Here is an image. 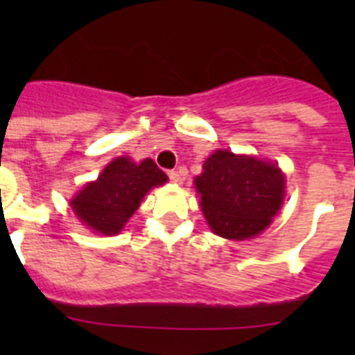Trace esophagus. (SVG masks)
<instances>
[{
    "label": "esophagus",
    "instance_id": "1",
    "mask_svg": "<svg viewBox=\"0 0 355 355\" xmlns=\"http://www.w3.org/2000/svg\"><path fill=\"white\" fill-rule=\"evenodd\" d=\"M168 180L172 181V183H175V184H181L183 183V174H181L180 171H171L168 172Z\"/></svg>",
    "mask_w": 355,
    "mask_h": 355
}]
</instances>
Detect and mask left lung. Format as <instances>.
Instances as JSON below:
<instances>
[{
  "label": "left lung",
  "mask_w": 355,
  "mask_h": 355,
  "mask_svg": "<svg viewBox=\"0 0 355 355\" xmlns=\"http://www.w3.org/2000/svg\"><path fill=\"white\" fill-rule=\"evenodd\" d=\"M196 187L213 233L243 240L261 233L279 211L284 175L258 158L216 150L202 165Z\"/></svg>",
  "instance_id": "left-lung-1"
}]
</instances>
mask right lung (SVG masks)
I'll use <instances>...</instances> for the list:
<instances>
[{
	"label": "right lung",
	"mask_w": 355,
	"mask_h": 355,
	"mask_svg": "<svg viewBox=\"0 0 355 355\" xmlns=\"http://www.w3.org/2000/svg\"><path fill=\"white\" fill-rule=\"evenodd\" d=\"M167 181V175L153 159L140 165L130 158H117L103 171L96 183L87 187L71 200L81 222L101 234H115L142 202L147 190Z\"/></svg>",
	"instance_id": "right-lung-1"
}]
</instances>
